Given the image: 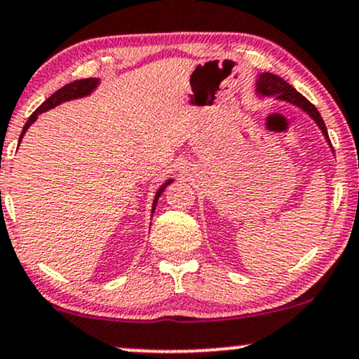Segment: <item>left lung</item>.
Here are the masks:
<instances>
[{"instance_id":"left-lung-1","label":"left lung","mask_w":359,"mask_h":359,"mask_svg":"<svg viewBox=\"0 0 359 359\" xmlns=\"http://www.w3.org/2000/svg\"><path fill=\"white\" fill-rule=\"evenodd\" d=\"M256 91L263 96H276L278 100H285V101H287V103L299 106V108L304 109L309 116L315 119L316 125L320 126L323 135H325L326 141L331 144L328 131H326V126H325V121H323L321 114L315 108V104L309 103V101L304 98L302 93L296 91L294 88L290 85V83L285 81V79L276 76V74H273V73L259 74L258 81H256Z\"/></svg>"}]
</instances>
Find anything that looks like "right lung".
I'll return each instance as SVG.
<instances>
[{
	"instance_id": "add662e5",
	"label": "right lung",
	"mask_w": 359,
	"mask_h": 359,
	"mask_svg": "<svg viewBox=\"0 0 359 359\" xmlns=\"http://www.w3.org/2000/svg\"><path fill=\"white\" fill-rule=\"evenodd\" d=\"M96 86H98V79H96V78H86V79H78V81L68 83V85H65L63 88H60V90H57L56 93H53L50 98L44 101V103L39 106L36 111L31 114L28 121H26V125L23 126V131H21V135H20V141L23 140L26 130H28V128L33 125L34 121H36V118H38L39 113L48 111V109L55 108V106L61 104V103H63V101H69V100H76V98H83V96H88L93 90H95ZM171 181L172 180H168L166 183L163 184V187L156 191V196H154V200H153V213H154V208H156L158 198L161 196V193L165 191V188L171 183Z\"/></svg>"
}]
</instances>
